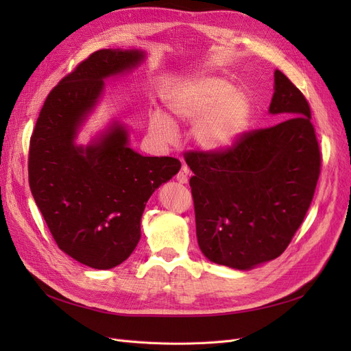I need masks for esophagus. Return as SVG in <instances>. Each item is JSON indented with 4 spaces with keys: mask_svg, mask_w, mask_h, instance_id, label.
Returning <instances> with one entry per match:
<instances>
[{
    "mask_svg": "<svg viewBox=\"0 0 351 351\" xmlns=\"http://www.w3.org/2000/svg\"><path fill=\"white\" fill-rule=\"evenodd\" d=\"M187 180H189V168L186 165H183L182 168H180V171L177 173V182L182 184H186Z\"/></svg>",
    "mask_w": 351,
    "mask_h": 351,
    "instance_id": "1",
    "label": "esophagus"
}]
</instances>
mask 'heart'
Segmentation results:
<instances>
[{
    "label": "heart",
    "instance_id": "heart-1",
    "mask_svg": "<svg viewBox=\"0 0 351 351\" xmlns=\"http://www.w3.org/2000/svg\"><path fill=\"white\" fill-rule=\"evenodd\" d=\"M167 105L176 120L195 121V141L209 152L230 147L247 129L250 119L246 95L221 77L187 80L173 92ZM149 132L156 142L171 143L177 136V127L165 114L155 111L149 117Z\"/></svg>",
    "mask_w": 351,
    "mask_h": 351
}]
</instances>
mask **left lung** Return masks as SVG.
Listing matches in <instances>:
<instances>
[{"label": "left lung", "mask_w": 351, "mask_h": 351, "mask_svg": "<svg viewBox=\"0 0 351 351\" xmlns=\"http://www.w3.org/2000/svg\"><path fill=\"white\" fill-rule=\"evenodd\" d=\"M271 114L287 119L244 132L217 152L190 151L196 236L202 253L218 265L250 269L289 246L315 195L321 151L309 102L275 70Z\"/></svg>", "instance_id": "8db88e82"}]
</instances>
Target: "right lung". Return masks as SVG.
I'll use <instances>...</instances> for the list:
<instances>
[{
  "mask_svg": "<svg viewBox=\"0 0 351 351\" xmlns=\"http://www.w3.org/2000/svg\"><path fill=\"white\" fill-rule=\"evenodd\" d=\"M137 49H99L69 73L44 102L29 146V186L58 247L95 269L130 256L147 199L178 173L171 156H142L114 123L97 142L74 145L104 90V79L141 64Z\"/></svg>",
  "mask_w": 351,
  "mask_h": 351,
  "instance_id": "add662e5",
  "label": "right lung"
}]
</instances>
